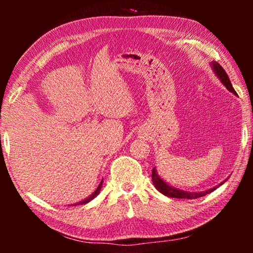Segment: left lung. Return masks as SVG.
Wrapping results in <instances>:
<instances>
[{"label":"left lung","mask_w":253,"mask_h":253,"mask_svg":"<svg viewBox=\"0 0 253 253\" xmlns=\"http://www.w3.org/2000/svg\"><path fill=\"white\" fill-rule=\"evenodd\" d=\"M212 69L214 71V74L216 75L217 78L220 79L221 83L225 85V88L228 89L229 91L234 93V95H237V92H235V90L232 87V84H231V81H230L229 77H228V75H226V72H225L223 68H222L217 62L213 61L212 62ZM226 179H228V178H226ZM226 179H225V181H226ZM152 181H153L154 185H155L156 190L160 191L162 194L169 196V198L186 199V200H194V199H198V198H202V196L211 193V192H213L214 190H216L217 187L222 185V184L225 182V181L222 182L221 184L216 185L215 187L210 188V190H207L204 192H198V193H195V192H186V191H182V190H178V188H175L173 186H170L165 181H163L160 175L157 174V170H156L155 168H154L153 170H152Z\"/></svg>","instance_id":"left-lung-1"}]
</instances>
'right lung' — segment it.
<instances>
[{
    "mask_svg": "<svg viewBox=\"0 0 253 253\" xmlns=\"http://www.w3.org/2000/svg\"><path fill=\"white\" fill-rule=\"evenodd\" d=\"M101 185H102V181L100 182V184L99 185H98V187H97V190L93 192V193L89 196L88 199H85V200H84V201H80V202H78V203H75V204H71L72 207H76V205H83V204H85V203H88V202H90L91 200H93L96 198V196L99 194V192H100V190H101Z\"/></svg>",
    "mask_w": 253,
    "mask_h": 253,
    "instance_id": "obj_1",
    "label": "right lung"
}]
</instances>
